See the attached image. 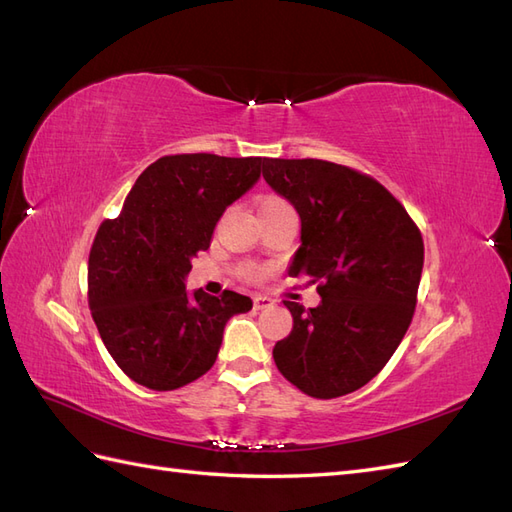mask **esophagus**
I'll return each mask as SVG.
<instances>
[{"label": "esophagus", "instance_id": "1", "mask_svg": "<svg viewBox=\"0 0 512 512\" xmlns=\"http://www.w3.org/2000/svg\"><path fill=\"white\" fill-rule=\"evenodd\" d=\"M275 301L271 297H262V294H258V297H254V307L256 309H269L273 307Z\"/></svg>", "mask_w": 512, "mask_h": 512}]
</instances>
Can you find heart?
<instances>
[{"mask_svg": "<svg viewBox=\"0 0 512 512\" xmlns=\"http://www.w3.org/2000/svg\"><path fill=\"white\" fill-rule=\"evenodd\" d=\"M265 203H282V200L280 198H267ZM265 203H262V205H265Z\"/></svg>", "mask_w": 512, "mask_h": 512, "instance_id": "1", "label": "heart"}]
</instances>
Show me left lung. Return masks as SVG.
<instances>
[{
  "instance_id": "obj_1",
  "label": "left lung",
  "mask_w": 512,
  "mask_h": 512,
  "mask_svg": "<svg viewBox=\"0 0 512 512\" xmlns=\"http://www.w3.org/2000/svg\"><path fill=\"white\" fill-rule=\"evenodd\" d=\"M262 177L301 220L288 275L312 277L322 299L309 309L284 301L292 331L275 344V365L307 395H348L378 376L410 327L423 237L384 185L348 166L265 158Z\"/></svg>"
}]
</instances>
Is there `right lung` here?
Listing matches in <instances>:
<instances>
[{
	"instance_id": "obj_1",
	"label": "right lung",
	"mask_w": 512,
	"mask_h": 512,
	"mask_svg": "<svg viewBox=\"0 0 512 512\" xmlns=\"http://www.w3.org/2000/svg\"><path fill=\"white\" fill-rule=\"evenodd\" d=\"M265 158L166 156L136 179L89 254V309L102 342L134 382L173 391L213 367L226 322L252 299L226 290L188 292L192 260L218 220L260 179Z\"/></svg>"
}]
</instances>
